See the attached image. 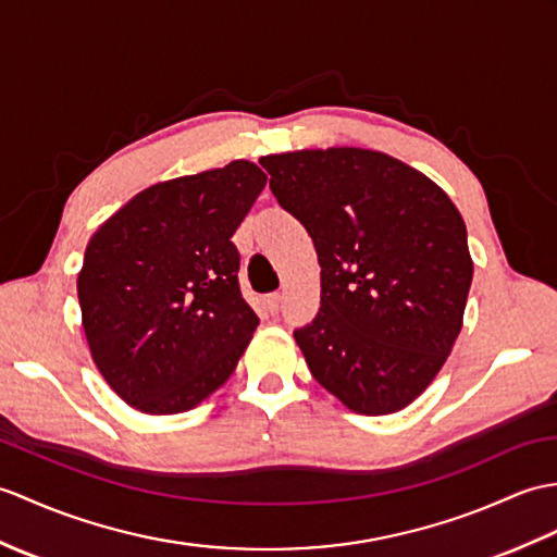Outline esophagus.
<instances>
[{
	"instance_id": "34e87169",
	"label": "esophagus",
	"mask_w": 557,
	"mask_h": 557,
	"mask_svg": "<svg viewBox=\"0 0 557 557\" xmlns=\"http://www.w3.org/2000/svg\"><path fill=\"white\" fill-rule=\"evenodd\" d=\"M265 304H268V308H270V310H273V313H277V310H280V304H282V294H280V292L268 294V296H265Z\"/></svg>"
}]
</instances>
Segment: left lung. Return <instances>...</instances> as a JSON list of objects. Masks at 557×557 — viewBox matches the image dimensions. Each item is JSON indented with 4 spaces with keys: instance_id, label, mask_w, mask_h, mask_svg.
Returning a JSON list of instances; mask_svg holds the SVG:
<instances>
[{
    "instance_id": "left-lung-1",
    "label": "left lung",
    "mask_w": 557,
    "mask_h": 557,
    "mask_svg": "<svg viewBox=\"0 0 557 557\" xmlns=\"http://www.w3.org/2000/svg\"><path fill=\"white\" fill-rule=\"evenodd\" d=\"M261 165L315 244L320 310L294 332L310 374L360 416L404 410L462 327L474 265L456 203L372 149L270 153Z\"/></svg>"
}]
</instances>
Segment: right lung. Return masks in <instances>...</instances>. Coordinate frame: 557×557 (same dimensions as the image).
Masks as SVG:
<instances>
[{
	"label": "right lung",
	"instance_id": "add662e5",
	"mask_svg": "<svg viewBox=\"0 0 557 557\" xmlns=\"http://www.w3.org/2000/svg\"><path fill=\"white\" fill-rule=\"evenodd\" d=\"M268 175L232 161L157 183L89 239L77 299L95 366L127 406L175 416L235 372L258 318L242 299L232 235Z\"/></svg>",
	"mask_w": 557,
	"mask_h": 557
}]
</instances>
